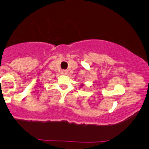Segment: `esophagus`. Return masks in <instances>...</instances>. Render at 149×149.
Segmentation results:
<instances>
[{
	"label": "esophagus",
	"instance_id": "1",
	"mask_svg": "<svg viewBox=\"0 0 149 149\" xmlns=\"http://www.w3.org/2000/svg\"><path fill=\"white\" fill-rule=\"evenodd\" d=\"M61 74L63 75H67L68 73H69V71H67V70H62V71H61Z\"/></svg>",
	"mask_w": 149,
	"mask_h": 149
}]
</instances>
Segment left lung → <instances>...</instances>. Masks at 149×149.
Wrapping results in <instances>:
<instances>
[{"label":"left lung","instance_id":"obj_1","mask_svg":"<svg viewBox=\"0 0 149 149\" xmlns=\"http://www.w3.org/2000/svg\"><path fill=\"white\" fill-rule=\"evenodd\" d=\"M82 85V86H83V84H82V85Z\"/></svg>","mask_w":149,"mask_h":149}]
</instances>
